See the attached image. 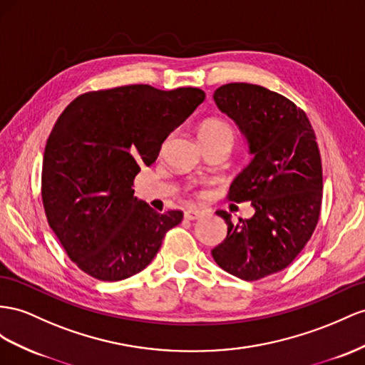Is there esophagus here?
<instances>
[{
    "instance_id": "obj_1",
    "label": "esophagus",
    "mask_w": 365,
    "mask_h": 365,
    "mask_svg": "<svg viewBox=\"0 0 365 365\" xmlns=\"http://www.w3.org/2000/svg\"><path fill=\"white\" fill-rule=\"evenodd\" d=\"M200 216H202V211H199V210H186L185 211V219H188V220H195Z\"/></svg>"
}]
</instances>
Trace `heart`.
Masks as SVG:
<instances>
[{
	"mask_svg": "<svg viewBox=\"0 0 365 365\" xmlns=\"http://www.w3.org/2000/svg\"><path fill=\"white\" fill-rule=\"evenodd\" d=\"M199 138L200 140H219L227 138L230 142H235V129L231 128L228 121L222 118H207L199 126Z\"/></svg>",
	"mask_w": 365,
	"mask_h": 365,
	"instance_id": "obj_1",
	"label": "heart"
}]
</instances>
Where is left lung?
Here are the masks:
<instances>
[{
  "label": "left lung",
  "mask_w": 365,
  "mask_h": 365,
  "mask_svg": "<svg viewBox=\"0 0 365 365\" xmlns=\"http://www.w3.org/2000/svg\"><path fill=\"white\" fill-rule=\"evenodd\" d=\"M222 112L247 137L251 163L230 186L227 199L251 202L256 212L232 223L211 251L216 264L244 280L282 272L301 253L319 220L322 162L305 112L292 100L250 83H228L214 92Z\"/></svg>",
  "instance_id": "left-lung-1"
}]
</instances>
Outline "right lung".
Returning a JSON list of instances; mask_svg holds the SVG:
<instances>
[{"label":"right lung","instance_id":"obj_1","mask_svg":"<svg viewBox=\"0 0 365 365\" xmlns=\"http://www.w3.org/2000/svg\"><path fill=\"white\" fill-rule=\"evenodd\" d=\"M205 100L197 88L130 85L71 101L46 142L41 199L69 259L93 279L115 282L142 272L183 212L154 211L134 179Z\"/></svg>","mask_w":365,"mask_h":365}]
</instances>
